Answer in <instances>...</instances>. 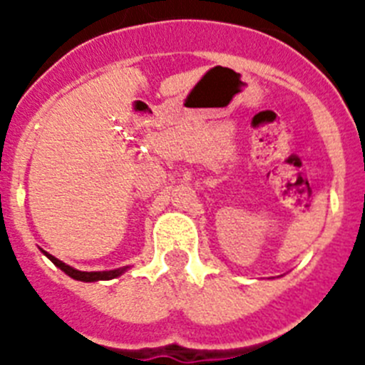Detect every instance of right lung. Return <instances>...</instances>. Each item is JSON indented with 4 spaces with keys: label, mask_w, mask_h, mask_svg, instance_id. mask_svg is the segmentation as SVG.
Instances as JSON below:
<instances>
[{
    "label": "right lung",
    "mask_w": 365,
    "mask_h": 365,
    "mask_svg": "<svg viewBox=\"0 0 365 365\" xmlns=\"http://www.w3.org/2000/svg\"><path fill=\"white\" fill-rule=\"evenodd\" d=\"M45 256L49 257V259L53 261L58 269H62L63 272L67 274V276H71L73 279H78V282H98V279H113V278H117V276H120V274L125 270V269H117V270H108V272H82V270H76V269H73V267L66 265V263H62V261L56 259V257L51 256V254L45 252Z\"/></svg>",
    "instance_id": "obj_1"
}]
</instances>
